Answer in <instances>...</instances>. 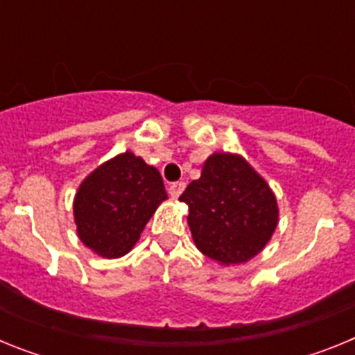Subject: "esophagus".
I'll list each match as a JSON object with an SVG mask.
<instances>
[{"instance_id": "1", "label": "esophagus", "mask_w": 355, "mask_h": 355, "mask_svg": "<svg viewBox=\"0 0 355 355\" xmlns=\"http://www.w3.org/2000/svg\"><path fill=\"white\" fill-rule=\"evenodd\" d=\"M184 190V183L183 181H175V183L168 184V193H171L172 199H178L181 196V192Z\"/></svg>"}]
</instances>
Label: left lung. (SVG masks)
<instances>
[{"label": "left lung", "mask_w": 355, "mask_h": 355, "mask_svg": "<svg viewBox=\"0 0 355 355\" xmlns=\"http://www.w3.org/2000/svg\"><path fill=\"white\" fill-rule=\"evenodd\" d=\"M197 249L220 265L245 263L277 227L275 196L245 159L215 153L202 165L199 180L181 193Z\"/></svg>", "instance_id": "8db88e82"}]
</instances>
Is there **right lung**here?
I'll list each match as a JSON object with an SVG mask.
<instances>
[{"mask_svg":"<svg viewBox=\"0 0 355 355\" xmlns=\"http://www.w3.org/2000/svg\"><path fill=\"white\" fill-rule=\"evenodd\" d=\"M165 199L159 172L128 150L103 163L78 188V236L103 258H121L133 249Z\"/></svg>","mask_w":355,"mask_h":355,"instance_id":"right-lung-1","label":"right lung"}]
</instances>
